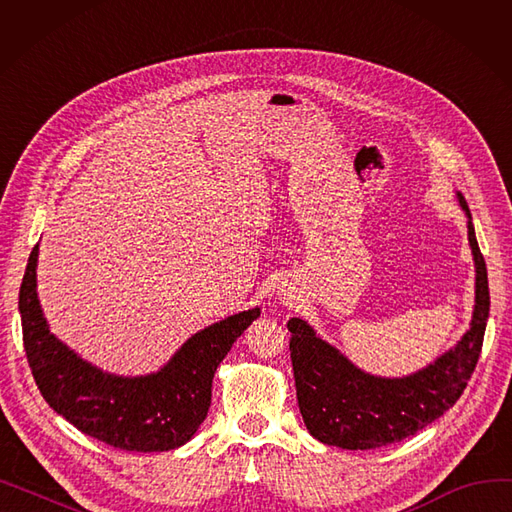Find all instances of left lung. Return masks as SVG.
I'll return each instance as SVG.
<instances>
[{"instance_id": "1", "label": "left lung", "mask_w": 512, "mask_h": 512, "mask_svg": "<svg viewBox=\"0 0 512 512\" xmlns=\"http://www.w3.org/2000/svg\"><path fill=\"white\" fill-rule=\"evenodd\" d=\"M456 199L469 218L475 307L471 326L459 344L434 363L405 378H380L353 365L338 348L321 340L307 321L288 319L299 409L315 440L346 450H369L400 442L444 415L467 388L486 334L490 288L471 211L461 193H456Z\"/></svg>"}]
</instances>
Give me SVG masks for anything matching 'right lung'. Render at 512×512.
<instances>
[{
	"label": "right lung",
	"instance_id": "add662e5",
	"mask_svg": "<svg viewBox=\"0 0 512 512\" xmlns=\"http://www.w3.org/2000/svg\"><path fill=\"white\" fill-rule=\"evenodd\" d=\"M39 245L20 284L22 340L47 405L80 432L120 450L164 452L191 440L211 405L213 373L259 307L230 315L188 338L155 373L124 378L80 359L49 332L37 297Z\"/></svg>",
	"mask_w": 512,
	"mask_h": 512
}]
</instances>
